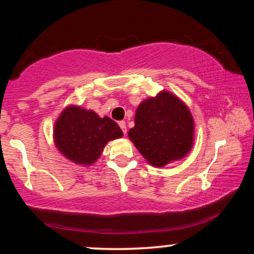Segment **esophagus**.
I'll use <instances>...</instances> for the list:
<instances>
[{
    "label": "esophagus",
    "instance_id": "1",
    "mask_svg": "<svg viewBox=\"0 0 254 254\" xmlns=\"http://www.w3.org/2000/svg\"><path fill=\"white\" fill-rule=\"evenodd\" d=\"M118 125H119V127H121V129L123 130V132L127 133V124H125V122L124 121H121L118 123Z\"/></svg>",
    "mask_w": 254,
    "mask_h": 254
}]
</instances>
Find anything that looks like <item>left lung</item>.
<instances>
[{"mask_svg": "<svg viewBox=\"0 0 254 254\" xmlns=\"http://www.w3.org/2000/svg\"><path fill=\"white\" fill-rule=\"evenodd\" d=\"M194 124L189 107L167 90L137 107L129 138L142 156L156 167L183 159L193 144Z\"/></svg>", "mask_w": 254, "mask_h": 254, "instance_id": "8db88e82", "label": "left lung"}]
</instances>
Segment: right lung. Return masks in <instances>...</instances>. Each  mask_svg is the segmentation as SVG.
<instances>
[{"label":"right lung","mask_w":254,"mask_h":254,"mask_svg":"<svg viewBox=\"0 0 254 254\" xmlns=\"http://www.w3.org/2000/svg\"><path fill=\"white\" fill-rule=\"evenodd\" d=\"M122 136L123 131L112 119L75 105L62 111L54 127L55 144L61 154L83 166L94 164L107 142Z\"/></svg>","instance_id":"right-lung-1"}]
</instances>
